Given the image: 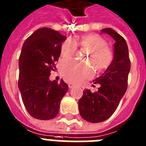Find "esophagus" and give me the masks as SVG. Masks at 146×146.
Masks as SVG:
<instances>
[{
  "instance_id": "34e87169",
  "label": "esophagus",
  "mask_w": 146,
  "mask_h": 146,
  "mask_svg": "<svg viewBox=\"0 0 146 146\" xmlns=\"http://www.w3.org/2000/svg\"><path fill=\"white\" fill-rule=\"evenodd\" d=\"M68 87H69V88H72L74 87V85L73 83H68Z\"/></svg>"
}]
</instances>
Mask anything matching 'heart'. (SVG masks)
<instances>
[{
	"mask_svg": "<svg viewBox=\"0 0 146 146\" xmlns=\"http://www.w3.org/2000/svg\"><path fill=\"white\" fill-rule=\"evenodd\" d=\"M77 44L82 48L88 49L85 60L92 62L98 71L107 69L112 64L113 61L112 50L107 46L106 40L96 34H85L79 40L67 38L61 47V55L63 59H70L74 55L78 48ZM91 64L76 61H63L61 64V72L65 79L70 82L85 83L94 75V68Z\"/></svg>",
	"mask_w": 146,
	"mask_h": 146,
	"instance_id": "1",
	"label": "heart"
}]
</instances>
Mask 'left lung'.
I'll return each mask as SVG.
<instances>
[{
  "label": "left lung",
  "instance_id": "obj_1",
  "mask_svg": "<svg viewBox=\"0 0 146 146\" xmlns=\"http://www.w3.org/2000/svg\"><path fill=\"white\" fill-rule=\"evenodd\" d=\"M115 40L114 58L105 73L94 80L100 84L97 92L85 89L79 100V113L88 122L98 123L107 120L115 112L127 88L128 74L131 70L128 47L123 36L111 28H104Z\"/></svg>",
  "mask_w": 146,
  "mask_h": 146
}]
</instances>
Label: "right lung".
Listing matches in <instances>:
<instances>
[{"label": "right lung", "mask_w": 146, "mask_h": 146, "mask_svg": "<svg viewBox=\"0 0 146 146\" xmlns=\"http://www.w3.org/2000/svg\"><path fill=\"white\" fill-rule=\"evenodd\" d=\"M66 36L49 28L36 30L26 39L19 60V88L26 110L32 117L50 120L58 114L60 103L68 90L62 79L50 81Z\"/></svg>", "instance_id": "1"}]
</instances>
